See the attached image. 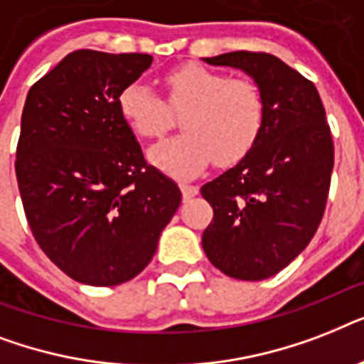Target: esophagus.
Returning <instances> with one entry per match:
<instances>
[{
	"label": "esophagus",
	"instance_id": "34e87169",
	"mask_svg": "<svg viewBox=\"0 0 364 364\" xmlns=\"http://www.w3.org/2000/svg\"><path fill=\"white\" fill-rule=\"evenodd\" d=\"M181 193L183 198L188 200L198 194V187H196V185H191V183H181Z\"/></svg>",
	"mask_w": 364,
	"mask_h": 364
}]
</instances>
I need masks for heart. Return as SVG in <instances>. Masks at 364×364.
<instances>
[{"mask_svg": "<svg viewBox=\"0 0 364 364\" xmlns=\"http://www.w3.org/2000/svg\"><path fill=\"white\" fill-rule=\"evenodd\" d=\"M164 87L168 104L147 82L130 81L117 96V107L126 126L145 139L164 136L173 121L171 109L185 111V134L149 151V160L168 176H198L213 159L234 164L259 141L266 102L253 81L187 64L168 71Z\"/></svg>", "mask_w": 364, "mask_h": 364, "instance_id": "heart-1", "label": "heart"}]
</instances>
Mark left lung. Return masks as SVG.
Wrapping results in <instances>:
<instances>
[{
  "mask_svg": "<svg viewBox=\"0 0 364 364\" xmlns=\"http://www.w3.org/2000/svg\"><path fill=\"white\" fill-rule=\"evenodd\" d=\"M253 77L264 96L259 141L200 193L213 208L202 247L215 268L259 282L299 257L325 213L334 145L316 85L268 53L204 58Z\"/></svg>",
  "mask_w": 364,
  "mask_h": 364,
  "instance_id": "left-lung-1",
  "label": "left lung"
}]
</instances>
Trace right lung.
<instances>
[{
    "instance_id": "obj_1",
    "label": "right lung",
    "mask_w": 364,
    "mask_h": 364,
    "mask_svg": "<svg viewBox=\"0 0 364 364\" xmlns=\"http://www.w3.org/2000/svg\"><path fill=\"white\" fill-rule=\"evenodd\" d=\"M151 64V54L82 48L26 98L14 162L26 219L43 253L79 283L136 277L181 204L117 107L121 88Z\"/></svg>"
}]
</instances>
